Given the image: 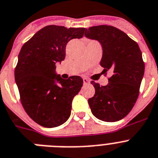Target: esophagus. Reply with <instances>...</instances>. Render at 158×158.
Masks as SVG:
<instances>
[{
	"label": "esophagus",
	"mask_w": 158,
	"mask_h": 158,
	"mask_svg": "<svg viewBox=\"0 0 158 158\" xmlns=\"http://www.w3.org/2000/svg\"><path fill=\"white\" fill-rule=\"evenodd\" d=\"M83 82H84L85 85H87V84H89V80L88 78H85L84 77L83 78Z\"/></svg>",
	"instance_id": "esophagus-1"
}]
</instances>
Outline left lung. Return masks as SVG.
Instances as JSON below:
<instances>
[{"instance_id": "obj_1", "label": "left lung", "mask_w": 158, "mask_h": 158, "mask_svg": "<svg viewBox=\"0 0 158 158\" xmlns=\"http://www.w3.org/2000/svg\"><path fill=\"white\" fill-rule=\"evenodd\" d=\"M87 38L102 44L101 65L113 70L107 85L91 81L95 94L89 99L92 114L106 122L124 118L135 105L145 72L142 54L138 44L123 31L110 25H98L85 29Z\"/></svg>"}]
</instances>
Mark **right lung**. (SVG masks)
<instances>
[{"label":"right lung","instance_id":"obj_1","mask_svg":"<svg viewBox=\"0 0 158 158\" xmlns=\"http://www.w3.org/2000/svg\"><path fill=\"white\" fill-rule=\"evenodd\" d=\"M85 28L48 25L23 44L15 69V81L21 102L28 115L41 126L62 125L71 114L73 99L81 89L79 76L62 79L56 63L65 57V47L72 39L83 37Z\"/></svg>","mask_w":158,"mask_h":158}]
</instances>
